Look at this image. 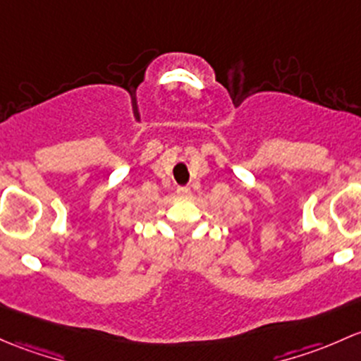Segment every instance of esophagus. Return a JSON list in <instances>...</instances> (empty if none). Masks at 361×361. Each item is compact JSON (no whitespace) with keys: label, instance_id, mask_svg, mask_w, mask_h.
I'll return each mask as SVG.
<instances>
[{"label":"esophagus","instance_id":"34e87169","mask_svg":"<svg viewBox=\"0 0 361 361\" xmlns=\"http://www.w3.org/2000/svg\"><path fill=\"white\" fill-rule=\"evenodd\" d=\"M177 195H179V196H189V195H191V189H189V188H177Z\"/></svg>","mask_w":361,"mask_h":361}]
</instances>
